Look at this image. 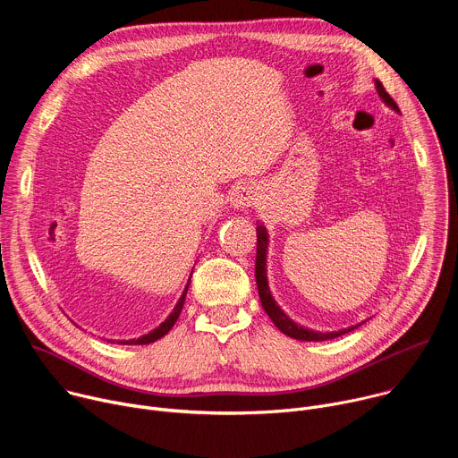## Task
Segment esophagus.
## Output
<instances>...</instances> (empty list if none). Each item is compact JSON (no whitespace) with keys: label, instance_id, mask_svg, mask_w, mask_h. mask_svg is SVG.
Listing matches in <instances>:
<instances>
[{"label":"esophagus","instance_id":"esophagus-1","mask_svg":"<svg viewBox=\"0 0 458 458\" xmlns=\"http://www.w3.org/2000/svg\"><path fill=\"white\" fill-rule=\"evenodd\" d=\"M257 188L253 184H241V186H235L230 193V205L232 208L235 210H244L251 205H255L257 201Z\"/></svg>","mask_w":458,"mask_h":458}]
</instances>
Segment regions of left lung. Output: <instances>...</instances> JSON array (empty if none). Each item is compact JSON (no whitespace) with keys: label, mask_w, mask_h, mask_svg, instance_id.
<instances>
[{"label":"left lung","mask_w":458,"mask_h":458,"mask_svg":"<svg viewBox=\"0 0 458 458\" xmlns=\"http://www.w3.org/2000/svg\"><path fill=\"white\" fill-rule=\"evenodd\" d=\"M375 89H377V94L378 98L382 99L384 105H387L391 110L399 112V106L397 103L389 98V94L384 90L382 83L378 80H375ZM257 257H255V281H257V290H259V299H260V304H263L265 311L268 313V317L274 320V324L277 326V328L288 335V337H293L297 341H308V343H320V341H330V339H335V337H341L355 328H359V326L364 322H359L355 326H350V328H343L339 332H313V330H308L304 328V326L297 324L295 320H292L283 310L281 306L276 302L272 292H270V286H268V268H267V257H268V230L265 226V223H259L257 225Z\"/></svg>","instance_id":"8db88e82"}]
</instances>
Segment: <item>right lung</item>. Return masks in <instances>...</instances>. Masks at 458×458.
Returning <instances> with one entry per match:
<instances>
[{"instance_id":"right-lung-1","label":"right lung","mask_w":458,"mask_h":458,"mask_svg":"<svg viewBox=\"0 0 458 458\" xmlns=\"http://www.w3.org/2000/svg\"><path fill=\"white\" fill-rule=\"evenodd\" d=\"M190 279H191V276H190ZM188 284H190V281L186 283V286H184V292H182V295L179 297V301H177V304L174 306V311L157 326V328H154L152 332H148V334H145V335H141V337H138V339H121V341H112V339H106V343H112V344H123V346H143V344H150V343H154V341H157V339H161L163 335H166L170 330H172V326L175 324V320L179 318V313H181V310H182V304H184V299H186V292H188Z\"/></svg>"}]
</instances>
